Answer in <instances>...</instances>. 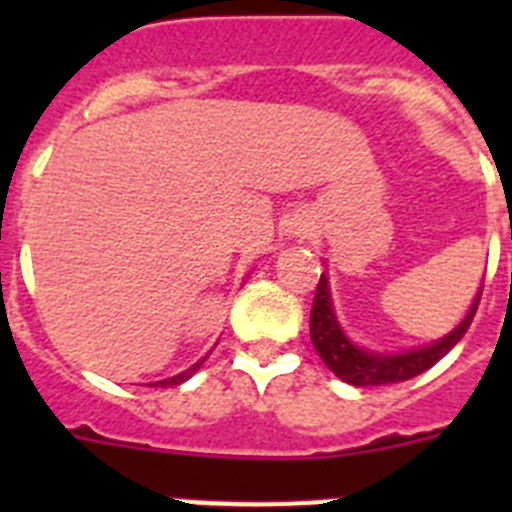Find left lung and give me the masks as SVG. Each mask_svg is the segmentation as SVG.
<instances>
[{"instance_id":"left-lung-1","label":"left lung","mask_w":512,"mask_h":512,"mask_svg":"<svg viewBox=\"0 0 512 512\" xmlns=\"http://www.w3.org/2000/svg\"><path fill=\"white\" fill-rule=\"evenodd\" d=\"M479 295H482V287H479L477 297H474L464 320L443 338L428 343V346L410 348V351L382 354V351L359 346V343H354L346 336V330L338 323L333 297H330L328 274H320L310 312L312 346H315V351H318L330 372L336 374L338 379H343V382L354 384V387H379V384L408 382V379L423 374L425 369H431L436 361H441L464 338V333L472 325L474 312H477Z\"/></svg>"}]
</instances>
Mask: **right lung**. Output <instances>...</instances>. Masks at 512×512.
<instances>
[{
    "label": "right lung",
    "mask_w": 512,
    "mask_h": 512,
    "mask_svg": "<svg viewBox=\"0 0 512 512\" xmlns=\"http://www.w3.org/2000/svg\"><path fill=\"white\" fill-rule=\"evenodd\" d=\"M205 364V359H200L197 361V364H192L187 369V372H182V374H176V377H169V379H161V382H156V387L158 384H161V387H176V384H182V382H187L189 377H192L194 372H197V369H200V366Z\"/></svg>",
    "instance_id": "1"
}]
</instances>
